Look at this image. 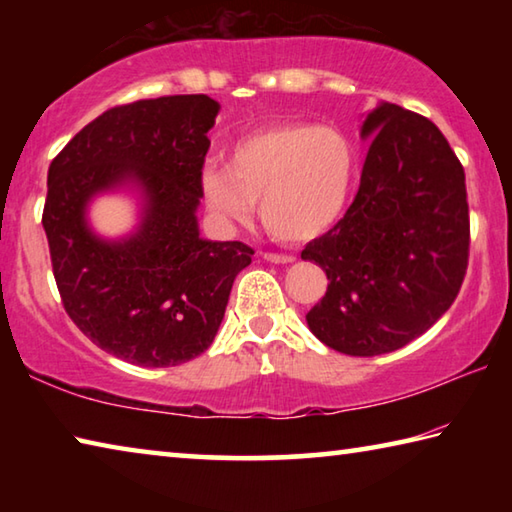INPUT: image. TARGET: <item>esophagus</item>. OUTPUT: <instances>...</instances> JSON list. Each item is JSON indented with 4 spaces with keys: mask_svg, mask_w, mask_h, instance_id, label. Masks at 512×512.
<instances>
[{
    "mask_svg": "<svg viewBox=\"0 0 512 512\" xmlns=\"http://www.w3.org/2000/svg\"><path fill=\"white\" fill-rule=\"evenodd\" d=\"M266 262H271V264H291V262H296V257L293 255H282V253H264L262 255Z\"/></svg>",
    "mask_w": 512,
    "mask_h": 512,
    "instance_id": "1",
    "label": "esophagus"
}]
</instances>
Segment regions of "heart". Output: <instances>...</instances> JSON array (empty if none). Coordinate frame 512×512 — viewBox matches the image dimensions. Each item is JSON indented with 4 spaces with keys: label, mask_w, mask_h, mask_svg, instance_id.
<instances>
[{
    "label": "heart",
    "mask_w": 512,
    "mask_h": 512,
    "mask_svg": "<svg viewBox=\"0 0 512 512\" xmlns=\"http://www.w3.org/2000/svg\"><path fill=\"white\" fill-rule=\"evenodd\" d=\"M357 151L336 128L289 121L248 133L230 146L228 164L207 160L198 187L225 228L244 223L253 203L282 241H311L332 228L350 201Z\"/></svg>",
    "instance_id": "1"
}]
</instances>
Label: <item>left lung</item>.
Wrapping results in <instances>:
<instances>
[{
	"instance_id": "obj_1",
	"label": "left lung",
	"mask_w": 512,
	"mask_h": 512,
	"mask_svg": "<svg viewBox=\"0 0 512 512\" xmlns=\"http://www.w3.org/2000/svg\"><path fill=\"white\" fill-rule=\"evenodd\" d=\"M370 140L343 219L302 259L327 273L307 314L318 341L350 357L404 348L452 307L467 271L465 171L438 126L381 101L361 124Z\"/></svg>"
}]
</instances>
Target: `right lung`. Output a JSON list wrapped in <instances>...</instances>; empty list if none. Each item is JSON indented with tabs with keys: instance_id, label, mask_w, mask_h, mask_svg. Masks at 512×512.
<instances>
[{
	"instance_id": "add662e5",
	"label": "right lung",
	"mask_w": 512,
	"mask_h": 512,
	"mask_svg": "<svg viewBox=\"0 0 512 512\" xmlns=\"http://www.w3.org/2000/svg\"><path fill=\"white\" fill-rule=\"evenodd\" d=\"M219 108L207 94L110 108L49 167L42 228L63 307L94 345L135 366H180L210 348L232 282L255 253L198 230V173ZM117 188L141 194V223L106 240L87 207Z\"/></svg>"
}]
</instances>
